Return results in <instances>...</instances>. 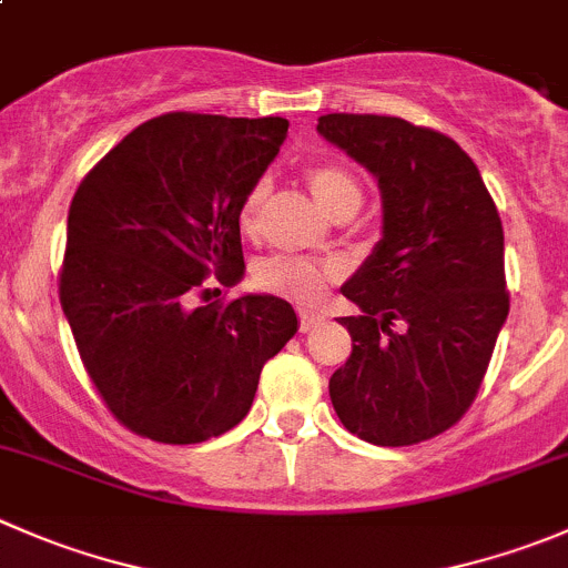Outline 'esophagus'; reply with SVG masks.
<instances>
[{
    "mask_svg": "<svg viewBox=\"0 0 568 568\" xmlns=\"http://www.w3.org/2000/svg\"><path fill=\"white\" fill-rule=\"evenodd\" d=\"M322 322H324L322 313H311V311L300 313V329H302V333H311V329H316Z\"/></svg>",
    "mask_w": 568,
    "mask_h": 568,
    "instance_id": "1",
    "label": "esophagus"
}]
</instances>
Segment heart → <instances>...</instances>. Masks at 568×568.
Segmentation results:
<instances>
[{"label": "heart", "instance_id": "1", "mask_svg": "<svg viewBox=\"0 0 568 568\" xmlns=\"http://www.w3.org/2000/svg\"><path fill=\"white\" fill-rule=\"evenodd\" d=\"M307 189L316 196L318 205L329 213V216H338V213L352 211L355 213L363 202L361 183L355 180V174L349 169L338 166V163H311L305 172ZM268 180H257L252 183V189L244 194L239 211V224L244 233H257L263 222V213L268 207ZM338 274L335 263H322L311 261V257H268L257 266L255 283L261 288L274 291L280 296H288V300L300 302V305H316L324 296L329 280Z\"/></svg>", "mask_w": 568, "mask_h": 568}]
</instances>
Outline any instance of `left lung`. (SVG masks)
I'll return each mask as SVG.
<instances>
[{
    "mask_svg": "<svg viewBox=\"0 0 568 568\" xmlns=\"http://www.w3.org/2000/svg\"><path fill=\"white\" fill-rule=\"evenodd\" d=\"M318 135L377 178L383 239L341 294L352 355L329 377L346 430L410 447L460 422L508 318L505 235L475 161L396 115L327 113Z\"/></svg>",
    "mask_w": 568,
    "mask_h": 568,
    "instance_id": "left-lung-1",
    "label": "left lung"
}]
</instances>
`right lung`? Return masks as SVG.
<instances>
[{"mask_svg":"<svg viewBox=\"0 0 568 568\" xmlns=\"http://www.w3.org/2000/svg\"><path fill=\"white\" fill-rule=\"evenodd\" d=\"M288 121L166 113L113 146L69 207L60 305L85 372L126 430L200 444L250 413L263 363L296 333L272 294L211 302L244 277L239 211Z\"/></svg>","mask_w":568,"mask_h":568,"instance_id":"obj_1","label":"right lung"}]
</instances>
